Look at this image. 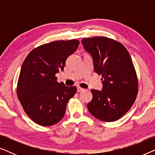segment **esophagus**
I'll use <instances>...</instances> for the list:
<instances>
[{"instance_id": "esophagus-1", "label": "esophagus", "mask_w": 155, "mask_h": 155, "mask_svg": "<svg viewBox=\"0 0 155 155\" xmlns=\"http://www.w3.org/2000/svg\"><path fill=\"white\" fill-rule=\"evenodd\" d=\"M84 90V89L80 87H77L78 92H82V91H83Z\"/></svg>"}]
</instances>
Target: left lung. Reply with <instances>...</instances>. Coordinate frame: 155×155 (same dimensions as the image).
<instances>
[{
	"label": "left lung",
	"instance_id": "obj_1",
	"mask_svg": "<svg viewBox=\"0 0 155 155\" xmlns=\"http://www.w3.org/2000/svg\"><path fill=\"white\" fill-rule=\"evenodd\" d=\"M84 50L93 59L94 72L101 75V91L92 90L87 109L95 118L106 122L117 120L132 107L138 82L132 59L125 46L104 37L82 39Z\"/></svg>",
	"mask_w": 155,
	"mask_h": 155
}]
</instances>
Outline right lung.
Listing matches in <instances>:
<instances>
[{"label":"right lung","mask_w":155,"mask_h":155,"mask_svg":"<svg viewBox=\"0 0 155 155\" xmlns=\"http://www.w3.org/2000/svg\"><path fill=\"white\" fill-rule=\"evenodd\" d=\"M76 39L56 41L33 49L24 61L19 75L17 94L27 116L42 126L57 124L64 116L69 99L77 92L56 81L65 61L79 46Z\"/></svg>","instance_id":"obj_1"}]
</instances>
